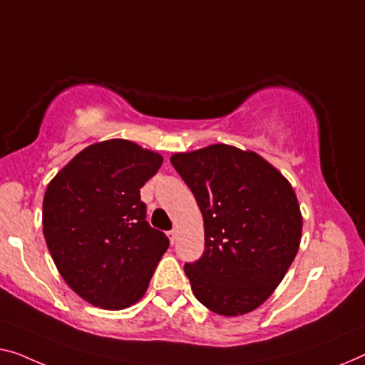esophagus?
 I'll list each match as a JSON object with an SVG mask.
<instances>
[{
	"mask_svg": "<svg viewBox=\"0 0 365 365\" xmlns=\"http://www.w3.org/2000/svg\"><path fill=\"white\" fill-rule=\"evenodd\" d=\"M168 239H170V242H172V244L175 242V239H177V231H175V230L168 231Z\"/></svg>",
	"mask_w": 365,
	"mask_h": 365,
	"instance_id": "1",
	"label": "esophagus"
}]
</instances>
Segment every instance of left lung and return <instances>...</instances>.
Returning a JSON list of instances; mask_svg holds the SVG:
<instances>
[{
	"instance_id": "obj_1",
	"label": "left lung",
	"mask_w": 365,
	"mask_h": 365,
	"mask_svg": "<svg viewBox=\"0 0 365 365\" xmlns=\"http://www.w3.org/2000/svg\"><path fill=\"white\" fill-rule=\"evenodd\" d=\"M197 198L205 252L185 264L193 295L222 317L260 307L300 247L303 217L287 178L252 150L213 144L170 157Z\"/></svg>"
}]
</instances>
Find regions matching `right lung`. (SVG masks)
Returning a JSON list of instances; mask_svg holds the SVG:
<instances>
[{
    "label": "right lung",
    "instance_id": "right-lung-1",
    "mask_svg": "<svg viewBox=\"0 0 365 365\" xmlns=\"http://www.w3.org/2000/svg\"><path fill=\"white\" fill-rule=\"evenodd\" d=\"M160 154L126 139L91 144L43 195L42 231L67 285L95 307L139 302L168 247L145 221L139 190L159 170Z\"/></svg>",
    "mask_w": 365,
    "mask_h": 365
}]
</instances>
